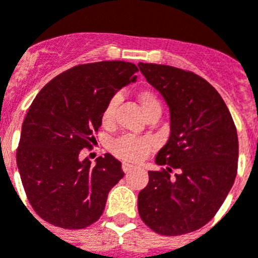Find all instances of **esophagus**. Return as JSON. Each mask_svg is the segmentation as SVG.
<instances>
[{
	"label": "esophagus",
	"instance_id": "obj_1",
	"mask_svg": "<svg viewBox=\"0 0 258 258\" xmlns=\"http://www.w3.org/2000/svg\"><path fill=\"white\" fill-rule=\"evenodd\" d=\"M133 169H136V167H134L133 165H131V163H127V162L122 163V170H124V172H129Z\"/></svg>",
	"mask_w": 258,
	"mask_h": 258
}]
</instances>
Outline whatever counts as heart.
<instances>
[{"label":"heart","instance_id":"obj_1","mask_svg":"<svg viewBox=\"0 0 258 258\" xmlns=\"http://www.w3.org/2000/svg\"><path fill=\"white\" fill-rule=\"evenodd\" d=\"M138 100H140V104H141L145 114L149 113L153 109H161V103H159L158 97L150 91H142L138 95ZM118 101H120V96L114 95L106 103L103 110V116H101V121L105 126H110L113 124ZM152 149V140L136 137V136H124L112 144L113 154L118 158L124 159V161H129V162H140L150 153Z\"/></svg>","mask_w":258,"mask_h":258}]
</instances>
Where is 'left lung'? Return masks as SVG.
<instances>
[{"label": "left lung", "mask_w": 258, "mask_h": 258, "mask_svg": "<svg viewBox=\"0 0 258 258\" xmlns=\"http://www.w3.org/2000/svg\"><path fill=\"white\" fill-rule=\"evenodd\" d=\"M138 67L170 110V137L155 157L166 169L149 171L148 186L138 194V212L159 235L190 233L214 218L233 186L236 126L224 100L203 78L171 66ZM172 168L178 171L170 178Z\"/></svg>", "instance_id": "left-lung-1"}]
</instances>
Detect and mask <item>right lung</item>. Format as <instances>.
Returning a JSON list of instances; mask_svg holds the SVG:
<instances>
[{
	"label": "right lung",
	"mask_w": 258,
	"mask_h": 258,
	"mask_svg": "<svg viewBox=\"0 0 258 258\" xmlns=\"http://www.w3.org/2000/svg\"><path fill=\"white\" fill-rule=\"evenodd\" d=\"M129 61L72 67L40 89L22 124L17 166L31 207L55 227L82 229L103 215L110 188L124 176L113 155L92 165L79 154L101 126L106 103L137 80Z\"/></svg>",
	"instance_id": "1"
}]
</instances>
